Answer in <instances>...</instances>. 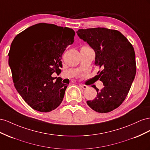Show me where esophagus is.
<instances>
[{
    "label": "esophagus",
    "mask_w": 150,
    "mask_h": 150,
    "mask_svg": "<svg viewBox=\"0 0 150 150\" xmlns=\"http://www.w3.org/2000/svg\"><path fill=\"white\" fill-rule=\"evenodd\" d=\"M80 86H81V87H82V88H83V89H87V88H88V86H87V85H83V84H81Z\"/></svg>",
    "instance_id": "1"
}]
</instances>
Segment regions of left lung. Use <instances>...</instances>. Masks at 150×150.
<instances>
[{"instance_id": "8db88e82", "label": "left lung", "mask_w": 150, "mask_h": 150, "mask_svg": "<svg viewBox=\"0 0 150 150\" xmlns=\"http://www.w3.org/2000/svg\"><path fill=\"white\" fill-rule=\"evenodd\" d=\"M77 35L94 50L95 65L104 87L96 86L97 97L87 101L88 105L99 113L116 109L125 100L136 73L135 53L130 42L121 33L114 29L95 28L79 29Z\"/></svg>"}]
</instances>
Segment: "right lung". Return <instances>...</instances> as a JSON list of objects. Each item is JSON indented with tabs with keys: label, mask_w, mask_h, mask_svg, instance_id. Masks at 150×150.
<instances>
[{
	"label": "right lung",
	"mask_w": 150,
	"mask_h": 150,
	"mask_svg": "<svg viewBox=\"0 0 150 150\" xmlns=\"http://www.w3.org/2000/svg\"><path fill=\"white\" fill-rule=\"evenodd\" d=\"M75 35L71 28L40 23L19 34L11 44L8 55L14 86L33 109L50 112L62 103L67 85L51 75L61 73L62 54Z\"/></svg>",
	"instance_id": "right-lung-1"
}]
</instances>
